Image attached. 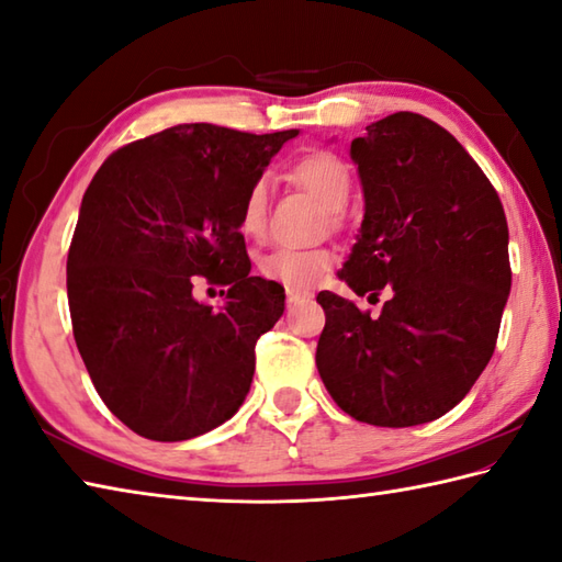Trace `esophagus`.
<instances>
[{"instance_id":"1","label":"esophagus","mask_w":562,"mask_h":562,"mask_svg":"<svg viewBox=\"0 0 562 562\" xmlns=\"http://www.w3.org/2000/svg\"><path fill=\"white\" fill-rule=\"evenodd\" d=\"M310 292H296V290H288V302L290 304H296V302H302V300H310Z\"/></svg>"}]
</instances>
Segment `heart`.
Here are the masks:
<instances>
[{
	"label": "heart",
	"instance_id": "heart-1",
	"mask_svg": "<svg viewBox=\"0 0 562 562\" xmlns=\"http://www.w3.org/2000/svg\"><path fill=\"white\" fill-rule=\"evenodd\" d=\"M292 180L314 194L326 209H340L350 194L348 165L328 150H312L292 165ZM238 226L246 236L258 238L268 226V182L252 180L244 194L238 212ZM336 266L334 248H292L280 246L258 260V270L266 280L280 282L288 290H312L324 274Z\"/></svg>",
	"mask_w": 562,
	"mask_h": 562
}]
</instances>
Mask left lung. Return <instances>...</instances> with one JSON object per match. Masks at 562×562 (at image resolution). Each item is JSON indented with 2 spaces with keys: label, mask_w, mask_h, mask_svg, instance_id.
<instances>
[{
  "label": "left lung",
  "mask_w": 562,
  "mask_h": 562,
  "mask_svg": "<svg viewBox=\"0 0 562 562\" xmlns=\"http://www.w3.org/2000/svg\"><path fill=\"white\" fill-rule=\"evenodd\" d=\"M366 131L350 146L366 218L340 280L390 300L370 316L318 292L316 368L356 422L404 428L453 409L487 368L512 288L509 228L487 175L436 121L397 112Z\"/></svg>",
  "instance_id": "obj_1"
}]
</instances>
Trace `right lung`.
Returning <instances> with one entry per match:
<instances>
[{"label":"right lung","instance_id":"add662e5","mask_svg":"<svg viewBox=\"0 0 562 562\" xmlns=\"http://www.w3.org/2000/svg\"><path fill=\"white\" fill-rule=\"evenodd\" d=\"M296 134L180 124L114 150L87 187L68 250L72 334L97 394L134 434L187 441L244 404L284 296L248 274L238 212ZM200 281L227 288L224 311L193 300Z\"/></svg>","mask_w":562,"mask_h":562}]
</instances>
